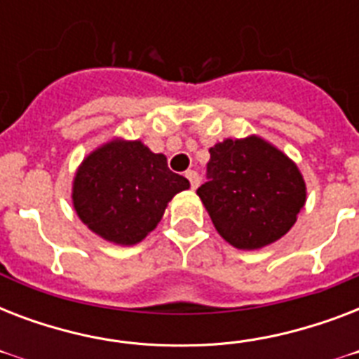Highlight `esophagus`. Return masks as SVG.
Masks as SVG:
<instances>
[{
	"mask_svg": "<svg viewBox=\"0 0 359 359\" xmlns=\"http://www.w3.org/2000/svg\"><path fill=\"white\" fill-rule=\"evenodd\" d=\"M186 179L190 180V186H191V190H196L197 186H199V182H201V180H199V175H197V171H186Z\"/></svg>",
	"mask_w": 359,
	"mask_h": 359,
	"instance_id": "34e87169",
	"label": "esophagus"
}]
</instances>
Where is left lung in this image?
<instances>
[{
  "instance_id": "left-lung-1",
  "label": "left lung",
  "mask_w": 359,
  "mask_h": 359,
  "mask_svg": "<svg viewBox=\"0 0 359 359\" xmlns=\"http://www.w3.org/2000/svg\"><path fill=\"white\" fill-rule=\"evenodd\" d=\"M208 152V182L197 196L219 236L251 251L287 235L306 205L298 165L259 135L227 137Z\"/></svg>"
}]
</instances>
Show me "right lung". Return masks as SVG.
Segmentation results:
<instances>
[{"mask_svg":"<svg viewBox=\"0 0 359 359\" xmlns=\"http://www.w3.org/2000/svg\"><path fill=\"white\" fill-rule=\"evenodd\" d=\"M190 188L168 168V158L140 140L114 137L89 152L72 180L78 218L117 245L140 244L160 224L168 203Z\"/></svg>","mask_w":359,"mask_h":359,"instance_id":"right-lung-1","label":"right lung"}]
</instances>
